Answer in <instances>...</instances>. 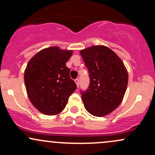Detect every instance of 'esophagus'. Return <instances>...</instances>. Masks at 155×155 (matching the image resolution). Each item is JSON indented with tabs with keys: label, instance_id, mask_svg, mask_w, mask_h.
<instances>
[{
	"label": "esophagus",
	"instance_id": "esophagus-1",
	"mask_svg": "<svg viewBox=\"0 0 155 155\" xmlns=\"http://www.w3.org/2000/svg\"><path fill=\"white\" fill-rule=\"evenodd\" d=\"M75 82H76V86H77L78 87H79V79H76L75 80Z\"/></svg>",
	"mask_w": 155,
	"mask_h": 155
}]
</instances>
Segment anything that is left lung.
I'll return each mask as SVG.
<instances>
[{"label": "left lung", "instance_id": "8db88e82", "mask_svg": "<svg viewBox=\"0 0 155 155\" xmlns=\"http://www.w3.org/2000/svg\"><path fill=\"white\" fill-rule=\"evenodd\" d=\"M80 54L87 68L90 84L81 92L84 108L95 117H104L120 106L128 83L123 62L111 49L95 45L81 49Z\"/></svg>", "mask_w": 155, "mask_h": 155}]
</instances>
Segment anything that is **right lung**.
<instances>
[{"label": "right lung", "mask_w": 155, "mask_h": 155, "mask_svg": "<svg viewBox=\"0 0 155 155\" xmlns=\"http://www.w3.org/2000/svg\"><path fill=\"white\" fill-rule=\"evenodd\" d=\"M72 50L50 47L37 52L28 62L24 81L28 98L45 115H57L66 106L76 89L66 67Z\"/></svg>", "instance_id": "add662e5"}]
</instances>
